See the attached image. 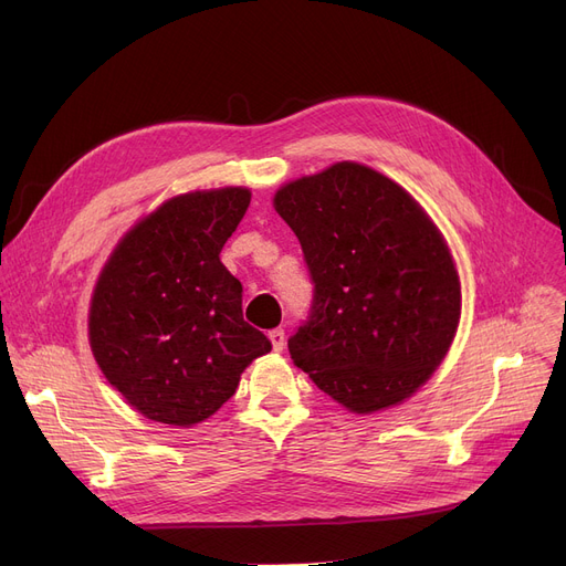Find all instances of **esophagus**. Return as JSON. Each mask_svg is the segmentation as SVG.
<instances>
[{"label": "esophagus", "mask_w": 566, "mask_h": 566, "mask_svg": "<svg viewBox=\"0 0 566 566\" xmlns=\"http://www.w3.org/2000/svg\"><path fill=\"white\" fill-rule=\"evenodd\" d=\"M268 337H271V342H273V348H275V350H282V348H284V344H286V335H284V331H282V328L271 331V333H268Z\"/></svg>", "instance_id": "34e87169"}]
</instances>
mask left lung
<instances>
[{"mask_svg": "<svg viewBox=\"0 0 566 566\" xmlns=\"http://www.w3.org/2000/svg\"><path fill=\"white\" fill-rule=\"evenodd\" d=\"M314 298L289 337L293 363L353 412L410 397L457 335L461 282L440 231L403 188L358 163L284 186Z\"/></svg>", "mask_w": 566, "mask_h": 566, "instance_id": "left-lung-1", "label": "left lung"}]
</instances>
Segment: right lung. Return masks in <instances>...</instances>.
<instances>
[{"label": "right lung", "instance_id": "1", "mask_svg": "<svg viewBox=\"0 0 566 566\" xmlns=\"http://www.w3.org/2000/svg\"><path fill=\"white\" fill-rule=\"evenodd\" d=\"M248 206L245 188L174 197L103 268L88 342L105 378L148 420L211 418L243 369L273 348L243 318V284L220 261Z\"/></svg>", "mask_w": 566, "mask_h": 566}]
</instances>
